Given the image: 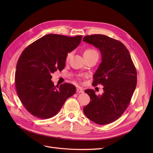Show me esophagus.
Listing matches in <instances>:
<instances>
[{"label": "esophagus", "instance_id": "obj_1", "mask_svg": "<svg viewBox=\"0 0 153 153\" xmlns=\"http://www.w3.org/2000/svg\"><path fill=\"white\" fill-rule=\"evenodd\" d=\"M76 92H77V93H83V92H84L82 88L81 87H77Z\"/></svg>", "mask_w": 153, "mask_h": 153}]
</instances>
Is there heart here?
<instances>
[{"mask_svg":"<svg viewBox=\"0 0 153 153\" xmlns=\"http://www.w3.org/2000/svg\"><path fill=\"white\" fill-rule=\"evenodd\" d=\"M97 53L93 49H87L86 50L84 53V54H91V53ZM72 54V52H69L67 53V55H66V59H69V58L71 56V55Z\"/></svg>","mask_w":153,"mask_h":153,"instance_id":"b5f03b06","label":"heart"}]
</instances>
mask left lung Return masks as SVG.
<instances>
[{
	"label": "left lung",
	"instance_id": "1",
	"mask_svg": "<svg viewBox=\"0 0 153 153\" xmlns=\"http://www.w3.org/2000/svg\"><path fill=\"white\" fill-rule=\"evenodd\" d=\"M83 41L99 49L102 62L94 75L92 85L100 84L103 93L85 92L91 101L84 107L85 115L94 123L107 125L121 117L128 107L137 82V73L130 54L118 40L103 35L85 36Z\"/></svg>",
	"mask_w": 153,
	"mask_h": 153
}]
</instances>
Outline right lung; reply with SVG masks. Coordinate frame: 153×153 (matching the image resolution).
<instances>
[{
    "label": "right lung",
    "mask_w": 153,
    "mask_h": 153,
    "mask_svg": "<svg viewBox=\"0 0 153 153\" xmlns=\"http://www.w3.org/2000/svg\"><path fill=\"white\" fill-rule=\"evenodd\" d=\"M82 37L46 35L23 51L16 66L15 88L23 106L31 115L50 118L76 93V86L71 84L56 88L51 80V74L64 68L67 53L79 46Z\"/></svg>",
    "instance_id": "1"
}]
</instances>
